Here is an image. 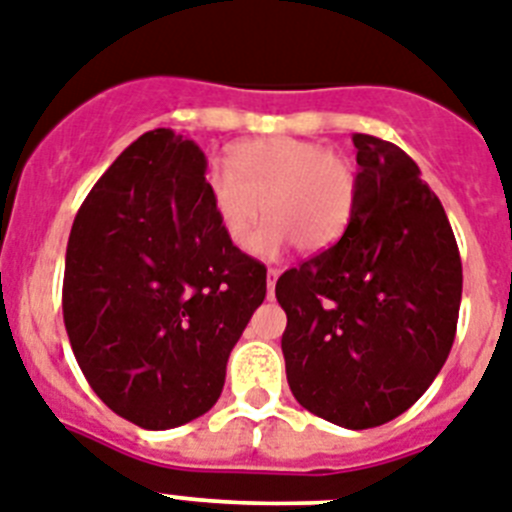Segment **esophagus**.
<instances>
[{
	"instance_id": "34e87169",
	"label": "esophagus",
	"mask_w": 512,
	"mask_h": 512,
	"mask_svg": "<svg viewBox=\"0 0 512 512\" xmlns=\"http://www.w3.org/2000/svg\"><path fill=\"white\" fill-rule=\"evenodd\" d=\"M277 277H279L277 269H269V272H266V285H269V298H274V285H277Z\"/></svg>"
}]
</instances>
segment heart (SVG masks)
<instances>
[{"label": "heart", "mask_w": 512, "mask_h": 512, "mask_svg": "<svg viewBox=\"0 0 512 512\" xmlns=\"http://www.w3.org/2000/svg\"><path fill=\"white\" fill-rule=\"evenodd\" d=\"M214 217L235 248L277 256L290 243L303 253L329 251L347 230L357 202V173L326 144L269 137L238 144L227 165L207 176ZM265 209L261 210L260 207Z\"/></svg>", "instance_id": "b5f03b06"}]
</instances>
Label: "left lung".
<instances>
[{
    "instance_id": "1",
    "label": "left lung",
    "mask_w": 512,
    "mask_h": 512,
    "mask_svg": "<svg viewBox=\"0 0 512 512\" xmlns=\"http://www.w3.org/2000/svg\"><path fill=\"white\" fill-rule=\"evenodd\" d=\"M357 202L329 251L277 279L287 383L310 414L347 430L386 425L448 360L461 308L451 222L412 157L370 134Z\"/></svg>"
}]
</instances>
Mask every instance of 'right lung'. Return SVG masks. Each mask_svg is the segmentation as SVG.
<instances>
[{"label": "right lung", "mask_w": 512, "mask_h": 512, "mask_svg": "<svg viewBox=\"0 0 512 512\" xmlns=\"http://www.w3.org/2000/svg\"><path fill=\"white\" fill-rule=\"evenodd\" d=\"M207 160L170 129L131 142L82 202L64 264V326L100 401L144 430L202 417L266 298V269L214 217Z\"/></svg>", "instance_id": "add662e5"}]
</instances>
